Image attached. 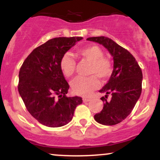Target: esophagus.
I'll return each instance as SVG.
<instances>
[{
    "instance_id": "34e87169",
    "label": "esophagus",
    "mask_w": 160,
    "mask_h": 160,
    "mask_svg": "<svg viewBox=\"0 0 160 160\" xmlns=\"http://www.w3.org/2000/svg\"><path fill=\"white\" fill-rule=\"evenodd\" d=\"M82 101H83V102H89V101H90V98H85V97H83V98H82Z\"/></svg>"
}]
</instances>
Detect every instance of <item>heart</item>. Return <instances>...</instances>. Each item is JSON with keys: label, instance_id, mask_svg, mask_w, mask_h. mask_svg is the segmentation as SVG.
<instances>
[{"label": "heart", "instance_id": "b5f03b06", "mask_svg": "<svg viewBox=\"0 0 160 160\" xmlns=\"http://www.w3.org/2000/svg\"><path fill=\"white\" fill-rule=\"evenodd\" d=\"M78 54L90 62L89 74L90 76L78 77L71 82V89L74 94L88 96L98 87L101 80H106L111 76L113 65L111 62L103 56V52L96 45H89L78 50ZM59 67L66 78H71L76 70V62L69 54H65L60 59Z\"/></svg>", "mask_w": 160, "mask_h": 160}]
</instances>
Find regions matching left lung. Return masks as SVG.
Listing matches in <instances>:
<instances>
[{"instance_id": "left-lung-1", "label": "left lung", "mask_w": 160, "mask_h": 160, "mask_svg": "<svg viewBox=\"0 0 160 160\" xmlns=\"http://www.w3.org/2000/svg\"><path fill=\"white\" fill-rule=\"evenodd\" d=\"M87 40L102 44L113 56V70L108 83L101 89L103 109L94 118L98 123L113 126L124 120L140 98L142 89V71L135 57L127 49L106 37H92ZM112 98L108 101V95Z\"/></svg>"}]
</instances>
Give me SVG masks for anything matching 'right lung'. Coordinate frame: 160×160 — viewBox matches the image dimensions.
<instances>
[{"label": "right lung", "mask_w": 160, "mask_h": 160, "mask_svg": "<svg viewBox=\"0 0 160 160\" xmlns=\"http://www.w3.org/2000/svg\"><path fill=\"white\" fill-rule=\"evenodd\" d=\"M81 37L56 38L32 51L19 74L18 90L28 111L48 127L63 126L72 120L80 97H68L69 85L59 67L60 59Z\"/></svg>", "instance_id": "obj_1"}]
</instances>
